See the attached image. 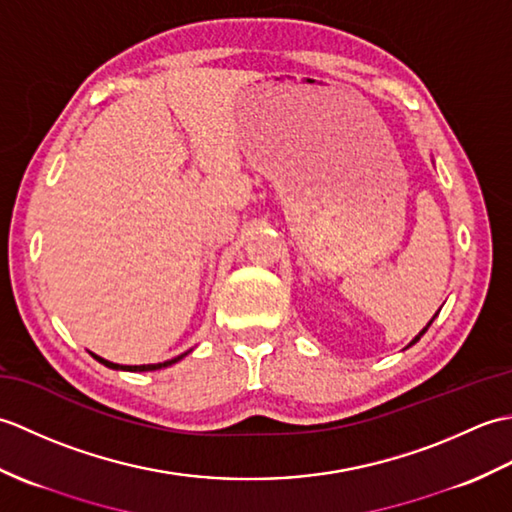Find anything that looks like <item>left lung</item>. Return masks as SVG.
Wrapping results in <instances>:
<instances>
[{"instance_id":"obj_1","label":"left lung","mask_w":512,"mask_h":512,"mask_svg":"<svg viewBox=\"0 0 512 512\" xmlns=\"http://www.w3.org/2000/svg\"><path fill=\"white\" fill-rule=\"evenodd\" d=\"M436 314H438V312H436ZM433 319H436V317H433ZM433 319H431V321H429V323H427V328H424V330H422V332H420V334H418V336H416V339H411V343H409V345H407V347H411V345H416V343H418V341H420V336H422V334H424V332H427V330H429V325H431V323H433ZM407 347H405V350H407Z\"/></svg>"}]
</instances>
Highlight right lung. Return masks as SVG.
I'll return each mask as SVG.
<instances>
[{
  "label": "right lung",
  "mask_w": 512,
  "mask_h": 512,
  "mask_svg": "<svg viewBox=\"0 0 512 512\" xmlns=\"http://www.w3.org/2000/svg\"><path fill=\"white\" fill-rule=\"evenodd\" d=\"M191 352V350H189ZM189 352H184V354H180V356H176V358H169V361H165V363H151V365H118V363H112V361H107V358H101V356H96L94 352H90L96 361H99L101 365H105V367H110V369H123V372H156V369H162V367H169V365H173V363H178V361H182L184 356H187Z\"/></svg>",
  "instance_id": "obj_1"
}]
</instances>
